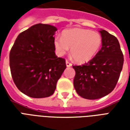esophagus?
I'll list each match as a JSON object with an SVG mask.
<instances>
[{
    "label": "esophagus",
    "instance_id": "1",
    "mask_svg": "<svg viewBox=\"0 0 130 130\" xmlns=\"http://www.w3.org/2000/svg\"><path fill=\"white\" fill-rule=\"evenodd\" d=\"M66 66L67 67H71L72 66V63L69 62L68 60H66Z\"/></svg>",
    "mask_w": 130,
    "mask_h": 130
}]
</instances>
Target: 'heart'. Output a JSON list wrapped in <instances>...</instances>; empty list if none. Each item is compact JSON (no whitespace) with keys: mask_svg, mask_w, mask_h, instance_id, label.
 <instances>
[{"mask_svg":"<svg viewBox=\"0 0 130 130\" xmlns=\"http://www.w3.org/2000/svg\"><path fill=\"white\" fill-rule=\"evenodd\" d=\"M54 45L57 54L63 56L70 48L74 61L84 63L95 57L102 45V37L99 32L90 30L74 28L63 30L61 38L56 37Z\"/></svg>","mask_w":130,"mask_h":130,"instance_id":"b5f03b06","label":"heart"}]
</instances>
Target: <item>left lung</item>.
Returning <instances> with one entry per match:
<instances>
[{
    "label": "left lung",
    "mask_w": 130,
    "mask_h": 130,
    "mask_svg": "<svg viewBox=\"0 0 130 130\" xmlns=\"http://www.w3.org/2000/svg\"><path fill=\"white\" fill-rule=\"evenodd\" d=\"M102 48L89 62L73 65L75 70L74 87L82 98L96 100L107 95L117 84L122 69L123 58L116 37L100 30Z\"/></svg>",
    "instance_id": "1"
}]
</instances>
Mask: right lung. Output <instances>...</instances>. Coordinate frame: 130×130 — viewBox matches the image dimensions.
<instances>
[{"mask_svg":"<svg viewBox=\"0 0 130 130\" xmlns=\"http://www.w3.org/2000/svg\"><path fill=\"white\" fill-rule=\"evenodd\" d=\"M57 28L38 24L21 32L10 52V67L19 90L33 98L53 95L66 68L65 60L55 54L54 35Z\"/></svg>","mask_w":130,"mask_h":130,"instance_id":"obj_1","label":"right lung"}]
</instances>
